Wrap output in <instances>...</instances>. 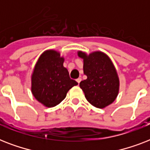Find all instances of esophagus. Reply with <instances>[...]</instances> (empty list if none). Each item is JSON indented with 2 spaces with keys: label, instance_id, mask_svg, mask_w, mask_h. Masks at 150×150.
Returning a JSON list of instances; mask_svg holds the SVG:
<instances>
[{
  "label": "esophagus",
  "instance_id": "obj_1",
  "mask_svg": "<svg viewBox=\"0 0 150 150\" xmlns=\"http://www.w3.org/2000/svg\"><path fill=\"white\" fill-rule=\"evenodd\" d=\"M81 81H82V79H81V78H79V79H76V82H77L79 84Z\"/></svg>",
  "mask_w": 150,
  "mask_h": 150
}]
</instances>
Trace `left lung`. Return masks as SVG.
Masks as SVG:
<instances>
[{
  "label": "left lung",
  "mask_w": 150,
  "mask_h": 150,
  "mask_svg": "<svg viewBox=\"0 0 150 150\" xmlns=\"http://www.w3.org/2000/svg\"><path fill=\"white\" fill-rule=\"evenodd\" d=\"M83 59V71L87 76L79 83L88 102L97 108H104L114 102L119 92V78L109 57L101 51L89 55L78 51Z\"/></svg>",
  "instance_id": "1"
}]
</instances>
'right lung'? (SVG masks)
<instances>
[{"instance_id": "add662e5", "label": "right lung", "mask_w": 150, "mask_h": 150, "mask_svg": "<svg viewBox=\"0 0 150 150\" xmlns=\"http://www.w3.org/2000/svg\"><path fill=\"white\" fill-rule=\"evenodd\" d=\"M64 58L58 51L46 50L41 54L31 76V91L33 96L47 107L59 104L67 93L78 82L69 77L63 65Z\"/></svg>"}]
</instances>
